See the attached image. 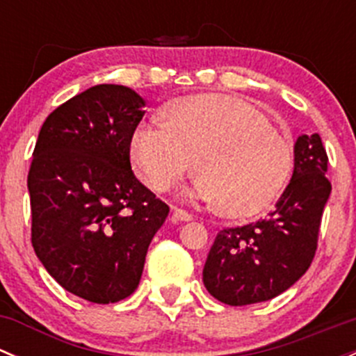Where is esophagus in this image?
<instances>
[{
  "label": "esophagus",
  "instance_id": "obj_1",
  "mask_svg": "<svg viewBox=\"0 0 356 356\" xmlns=\"http://www.w3.org/2000/svg\"><path fill=\"white\" fill-rule=\"evenodd\" d=\"M172 220L174 222H189L193 220V215L188 213L186 210H181V208H172Z\"/></svg>",
  "mask_w": 356,
  "mask_h": 356
}]
</instances>
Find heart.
I'll return each instance as SVG.
<instances>
[{"label":"heart","mask_w":356,"mask_h":356,"mask_svg":"<svg viewBox=\"0 0 356 356\" xmlns=\"http://www.w3.org/2000/svg\"><path fill=\"white\" fill-rule=\"evenodd\" d=\"M132 167L148 188L170 191L200 174L186 196L213 203L225 217L264 211L288 182L289 141L253 105L229 95H196L172 102L165 124L145 122L131 139Z\"/></svg>","instance_id":"b5f03b06"}]
</instances>
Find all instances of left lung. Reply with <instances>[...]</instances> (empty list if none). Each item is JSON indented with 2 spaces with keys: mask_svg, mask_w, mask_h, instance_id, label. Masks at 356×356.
I'll return each instance as SVG.
<instances>
[{
  "mask_svg": "<svg viewBox=\"0 0 356 356\" xmlns=\"http://www.w3.org/2000/svg\"><path fill=\"white\" fill-rule=\"evenodd\" d=\"M327 161L321 136L296 139L293 177L274 210L251 224L222 229L215 238L203 268L211 296L231 307L260 303L308 270L331 195Z\"/></svg>",
  "mask_w": 356,
  "mask_h": 356,
  "instance_id": "obj_1",
  "label": "left lung"
}]
</instances>
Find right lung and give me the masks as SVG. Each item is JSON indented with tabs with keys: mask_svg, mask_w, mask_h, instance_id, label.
Segmentation results:
<instances>
[{
	"mask_svg": "<svg viewBox=\"0 0 356 356\" xmlns=\"http://www.w3.org/2000/svg\"><path fill=\"white\" fill-rule=\"evenodd\" d=\"M143 108L131 88L92 86L48 115L32 153V246L63 289L91 303L134 293L168 215L131 168Z\"/></svg>",
	"mask_w": 356,
	"mask_h": 356,
	"instance_id": "right-lung-1",
	"label": "right lung"
}]
</instances>
